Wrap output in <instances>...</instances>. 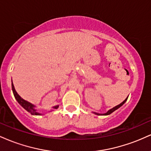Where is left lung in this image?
<instances>
[{
	"instance_id": "obj_1",
	"label": "left lung",
	"mask_w": 151,
	"mask_h": 151,
	"mask_svg": "<svg viewBox=\"0 0 151 151\" xmlns=\"http://www.w3.org/2000/svg\"><path fill=\"white\" fill-rule=\"evenodd\" d=\"M127 99H128V97H127V98H126V99H125V100H124V101L122 102V103H121V104H119V105H118V106H116L114 107V108H113V109H110V110H109V111H107V112H106V114H103V115H109V114H111V113H112V112H114V111H116V109H119V107H121V106H122L123 104H124V103H125V102L126 101V100H127ZM95 114H97V115H100V114H97V113H95Z\"/></svg>"
}]
</instances>
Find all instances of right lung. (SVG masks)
Returning <instances> with one entry per match:
<instances>
[{"label":"right lung","mask_w":151,"mask_h":151,"mask_svg":"<svg viewBox=\"0 0 151 151\" xmlns=\"http://www.w3.org/2000/svg\"><path fill=\"white\" fill-rule=\"evenodd\" d=\"M12 90H13V94H14L15 99L17 100V101H18V103L20 104L21 105L26 111H27L28 112H30L32 115H41L40 114H39L38 112H37L36 109H35V108H34L35 106L32 104L29 103V102L25 101V100H24L23 99H22L20 96H19L18 93L16 92V91H15V89L14 88V85H13V81H12ZM53 108L58 109V106H54Z\"/></svg>","instance_id":"right-lung-1"}]
</instances>
